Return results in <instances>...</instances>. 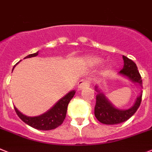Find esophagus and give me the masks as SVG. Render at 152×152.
I'll use <instances>...</instances> for the list:
<instances>
[{
  "label": "esophagus",
  "mask_w": 152,
  "mask_h": 152,
  "mask_svg": "<svg viewBox=\"0 0 152 152\" xmlns=\"http://www.w3.org/2000/svg\"><path fill=\"white\" fill-rule=\"evenodd\" d=\"M89 86V81L86 79H83V80H80L79 83H78V87L79 89H82L83 88H86V87Z\"/></svg>",
  "instance_id": "obj_1"
}]
</instances>
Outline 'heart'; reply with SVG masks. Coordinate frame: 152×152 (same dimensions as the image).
<instances>
[{
    "label": "heart",
    "instance_id": "heart-1",
    "mask_svg": "<svg viewBox=\"0 0 152 152\" xmlns=\"http://www.w3.org/2000/svg\"><path fill=\"white\" fill-rule=\"evenodd\" d=\"M85 63L89 66H96L102 63V60L97 56H88L85 58Z\"/></svg>",
    "mask_w": 152,
    "mask_h": 152
}]
</instances>
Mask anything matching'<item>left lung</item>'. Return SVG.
Segmentation results:
<instances>
[{
    "label": "left lung",
    "instance_id": "8db88e82",
    "mask_svg": "<svg viewBox=\"0 0 152 152\" xmlns=\"http://www.w3.org/2000/svg\"><path fill=\"white\" fill-rule=\"evenodd\" d=\"M122 57L124 60V66L118 73L126 76L129 80L135 83L139 84L142 87V77L138 72L136 64L126 56H123ZM95 89L96 92H98V94L96 95L94 113L96 118L101 123L105 125H116L125 122L136 113L141 105L142 93H141V95L137 98L135 103L132 107L126 110L118 109L113 106V104L105 97V95L99 90L98 87L96 86Z\"/></svg>",
    "mask_w": 152,
    "mask_h": 152
}]
</instances>
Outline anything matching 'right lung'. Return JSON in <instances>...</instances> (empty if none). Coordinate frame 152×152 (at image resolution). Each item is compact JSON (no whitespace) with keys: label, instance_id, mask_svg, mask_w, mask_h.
<instances>
[{"label":"right lung","instance_id":"obj_1","mask_svg":"<svg viewBox=\"0 0 152 152\" xmlns=\"http://www.w3.org/2000/svg\"><path fill=\"white\" fill-rule=\"evenodd\" d=\"M37 55L38 52L36 53L30 54L25 58L34 57ZM14 67L15 66H14ZM75 93L76 92L74 90L69 92L61 99L59 100L48 112L41 115L36 116V117H29V116L24 115L20 112H19L15 106H14V109H15L17 115L19 116V118L23 122H25L34 129H36L37 130H42V131L52 130V129H56L58 126H60L66 118V115L68 104L72 99V97L74 96Z\"/></svg>","mask_w":152,"mask_h":152}]
</instances>
